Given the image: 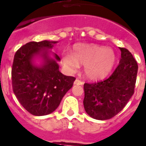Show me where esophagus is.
<instances>
[{"instance_id": "34e87169", "label": "esophagus", "mask_w": 146, "mask_h": 146, "mask_svg": "<svg viewBox=\"0 0 146 146\" xmlns=\"http://www.w3.org/2000/svg\"><path fill=\"white\" fill-rule=\"evenodd\" d=\"M74 85H82L84 84V82H82V81H81V80L77 79V80L74 81Z\"/></svg>"}]
</instances>
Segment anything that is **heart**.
I'll list each match as a JSON object with an SVG mask.
<instances>
[{"mask_svg":"<svg viewBox=\"0 0 146 146\" xmlns=\"http://www.w3.org/2000/svg\"><path fill=\"white\" fill-rule=\"evenodd\" d=\"M62 59L71 70H74L78 64L85 65L86 77L95 80L109 74L115 64L116 56L109 48L96 44L80 43L73 46L72 53H64Z\"/></svg>","mask_w":146,"mask_h":146,"instance_id":"1","label":"heart"}]
</instances>
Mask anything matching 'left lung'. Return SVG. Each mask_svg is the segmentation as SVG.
Returning a JSON list of instances; mask_svg holds the SVG:
<instances>
[{"mask_svg": "<svg viewBox=\"0 0 146 146\" xmlns=\"http://www.w3.org/2000/svg\"><path fill=\"white\" fill-rule=\"evenodd\" d=\"M119 48V64L110 77L84 84V108L90 117L96 119L106 120L116 116L134 93L137 63L127 49Z\"/></svg>", "mask_w": 146, "mask_h": 146, "instance_id": "8db88e82", "label": "left lung"}]
</instances>
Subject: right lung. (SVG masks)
<instances>
[{
	"label": "right lung",
	"instance_id": "add662e5",
	"mask_svg": "<svg viewBox=\"0 0 146 146\" xmlns=\"http://www.w3.org/2000/svg\"><path fill=\"white\" fill-rule=\"evenodd\" d=\"M56 42H27L14 55L11 69L13 91L21 105L35 116H45L54 111L76 80L59 72L58 55L54 54L56 60L48 56V49ZM38 54L45 59L42 67L32 64V58Z\"/></svg>",
	"mask_w": 146,
	"mask_h": 146
}]
</instances>
